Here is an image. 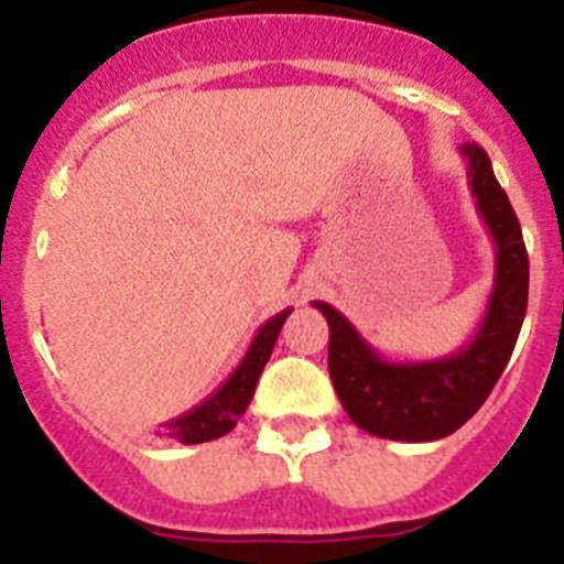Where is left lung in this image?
Segmentation results:
<instances>
[{
  "label": "left lung",
  "mask_w": 564,
  "mask_h": 564,
  "mask_svg": "<svg viewBox=\"0 0 564 564\" xmlns=\"http://www.w3.org/2000/svg\"><path fill=\"white\" fill-rule=\"evenodd\" d=\"M476 209L496 246L494 290L465 347L433 361H390L335 306L315 301L329 324V378L340 404L367 433L392 442H435L470 419L505 372L528 310V252L487 151L462 145Z\"/></svg>",
  "instance_id": "obj_1"
}]
</instances>
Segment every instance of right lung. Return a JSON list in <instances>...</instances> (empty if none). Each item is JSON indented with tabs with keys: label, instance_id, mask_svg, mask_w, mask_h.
I'll return each mask as SVG.
<instances>
[{
	"label": "right lung",
	"instance_id": "add662e5",
	"mask_svg": "<svg viewBox=\"0 0 564 564\" xmlns=\"http://www.w3.org/2000/svg\"><path fill=\"white\" fill-rule=\"evenodd\" d=\"M290 312L292 310L278 312V315H272L267 324L260 326L258 335L249 344V349H246V355L240 358L238 367H235V372L212 392L209 399L192 406L188 413L165 421L163 430L169 438H174L180 444H203L212 442V438H220V435H226L238 424V419L246 413L249 401H252L260 372L267 367L274 340H278L283 321L290 318Z\"/></svg>",
	"mask_w": 564,
	"mask_h": 564
}]
</instances>
